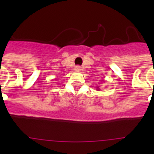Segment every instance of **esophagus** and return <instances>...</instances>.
<instances>
[{"instance_id":"1","label":"esophagus","mask_w":154,"mask_h":154,"mask_svg":"<svg viewBox=\"0 0 154 154\" xmlns=\"http://www.w3.org/2000/svg\"><path fill=\"white\" fill-rule=\"evenodd\" d=\"M75 70L76 71H80V70H81V67H79V66H76Z\"/></svg>"}]
</instances>
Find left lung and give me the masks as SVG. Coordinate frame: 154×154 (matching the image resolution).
Returning a JSON list of instances; mask_svg holds the SVG:
<instances>
[{"label":"left lung","mask_w":154,"mask_h":154,"mask_svg":"<svg viewBox=\"0 0 154 154\" xmlns=\"http://www.w3.org/2000/svg\"><path fill=\"white\" fill-rule=\"evenodd\" d=\"M96 88H97V89H97V91H100V89H99V86L96 87Z\"/></svg>","instance_id":"obj_1"}]
</instances>
